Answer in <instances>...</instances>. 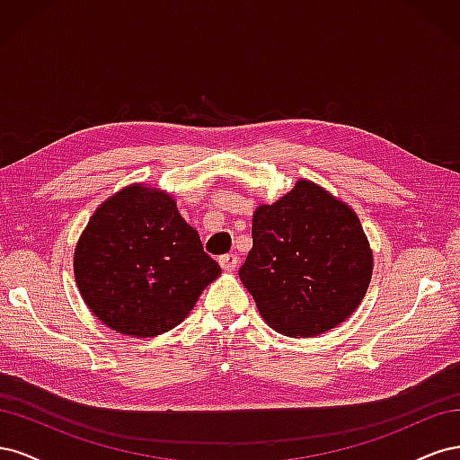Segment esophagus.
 I'll use <instances>...</instances> for the list:
<instances>
[{
	"mask_svg": "<svg viewBox=\"0 0 460 460\" xmlns=\"http://www.w3.org/2000/svg\"><path fill=\"white\" fill-rule=\"evenodd\" d=\"M218 262H220V267H222V270H226V272H232L235 267H238V255H234V253H228V255H222L220 259H218Z\"/></svg>",
	"mask_w": 460,
	"mask_h": 460,
	"instance_id": "34e87169",
	"label": "esophagus"
}]
</instances>
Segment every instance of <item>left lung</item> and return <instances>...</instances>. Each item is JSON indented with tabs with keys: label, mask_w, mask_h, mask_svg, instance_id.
I'll use <instances>...</instances> for the list:
<instances>
[{
	"label": "left lung",
	"mask_w": 460,
	"mask_h": 460,
	"mask_svg": "<svg viewBox=\"0 0 460 460\" xmlns=\"http://www.w3.org/2000/svg\"><path fill=\"white\" fill-rule=\"evenodd\" d=\"M240 280L272 330L313 338L345 323L372 278L374 257L353 208L307 178L253 213Z\"/></svg>",
	"instance_id": "8db88e82"
}]
</instances>
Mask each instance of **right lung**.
I'll use <instances>...</instances> for the list:
<instances>
[{"label": "right lung", "mask_w": 460, "mask_h": 460, "mask_svg": "<svg viewBox=\"0 0 460 460\" xmlns=\"http://www.w3.org/2000/svg\"><path fill=\"white\" fill-rule=\"evenodd\" d=\"M82 299L105 326L134 338L172 330L222 272L172 193L144 182L105 199L75 247Z\"/></svg>", "instance_id": "add662e5"}]
</instances>
